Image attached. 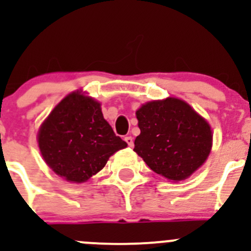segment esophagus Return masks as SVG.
Returning a JSON list of instances; mask_svg holds the SVG:
<instances>
[{"label":"esophagus","instance_id":"obj_1","mask_svg":"<svg viewBox=\"0 0 251 251\" xmlns=\"http://www.w3.org/2000/svg\"><path fill=\"white\" fill-rule=\"evenodd\" d=\"M125 140H126V144H128V145H129V146H130V148H131V146H133V145H134V140H133V138H131V136H130V135L126 136V138H125Z\"/></svg>","mask_w":251,"mask_h":251}]
</instances>
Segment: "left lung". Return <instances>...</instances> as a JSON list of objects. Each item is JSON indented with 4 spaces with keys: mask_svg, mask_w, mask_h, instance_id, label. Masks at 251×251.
<instances>
[{
    "mask_svg": "<svg viewBox=\"0 0 251 251\" xmlns=\"http://www.w3.org/2000/svg\"><path fill=\"white\" fill-rule=\"evenodd\" d=\"M135 115L140 134L134 151L153 172L179 182L206 161L212 146L211 126L185 101H150Z\"/></svg>",
    "mask_w": 251,
    "mask_h": 251,
    "instance_id": "8db88e82",
    "label": "left lung"
}]
</instances>
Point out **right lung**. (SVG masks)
Returning a JSON list of instances; mask_svg holds the SVG:
<instances>
[{
  "mask_svg": "<svg viewBox=\"0 0 251 251\" xmlns=\"http://www.w3.org/2000/svg\"><path fill=\"white\" fill-rule=\"evenodd\" d=\"M38 143L45 162L68 182L83 183L105 167L126 143L103 118L100 102L69 94L44 121Z\"/></svg>",
  "mask_w": 251,
  "mask_h": 251,
  "instance_id": "obj_1",
  "label": "right lung"
}]
</instances>
